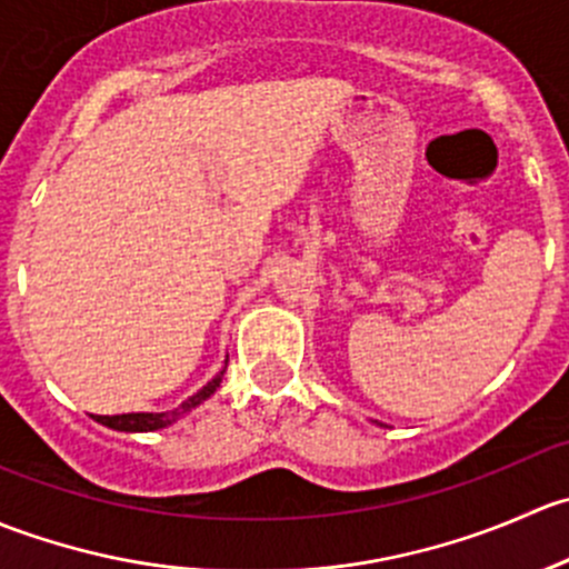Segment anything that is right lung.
Segmentation results:
<instances>
[{"label": "right lung", "mask_w": 569, "mask_h": 569, "mask_svg": "<svg viewBox=\"0 0 569 569\" xmlns=\"http://www.w3.org/2000/svg\"><path fill=\"white\" fill-rule=\"evenodd\" d=\"M226 366H228V360H226ZM226 366H222V369L217 371V375L211 377V380L206 382V386L200 388L198 393H192L187 401H181L176 410L123 412V416H96V421L104 423V427H109V429H114V432H153V429L170 427V423H176L178 418L187 416V412H192L198 405H203L209 396H214V391L220 388V382H222V375H226Z\"/></svg>", "instance_id": "obj_1"}]
</instances>
